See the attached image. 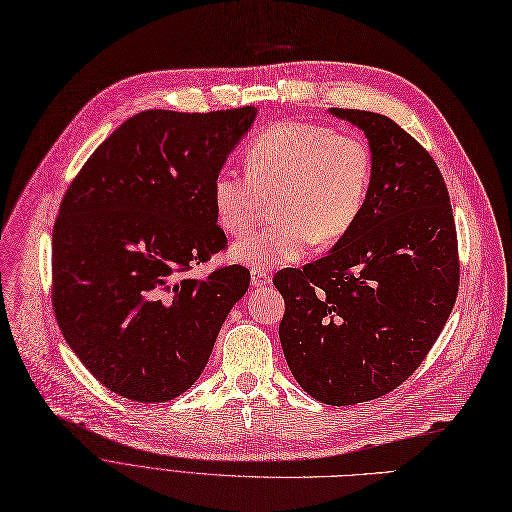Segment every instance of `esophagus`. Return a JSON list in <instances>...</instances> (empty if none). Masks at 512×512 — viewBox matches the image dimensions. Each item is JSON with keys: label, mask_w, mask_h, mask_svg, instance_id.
<instances>
[{"label": "esophagus", "mask_w": 512, "mask_h": 512, "mask_svg": "<svg viewBox=\"0 0 512 512\" xmlns=\"http://www.w3.org/2000/svg\"><path fill=\"white\" fill-rule=\"evenodd\" d=\"M250 281H252L254 287H266V285L271 283V275L264 273V271H252Z\"/></svg>", "instance_id": "34e87169"}]
</instances>
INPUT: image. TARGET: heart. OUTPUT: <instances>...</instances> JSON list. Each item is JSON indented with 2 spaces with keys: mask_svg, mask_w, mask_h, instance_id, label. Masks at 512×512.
<instances>
[{
  "mask_svg": "<svg viewBox=\"0 0 512 512\" xmlns=\"http://www.w3.org/2000/svg\"><path fill=\"white\" fill-rule=\"evenodd\" d=\"M246 162L248 173L218 170L212 206L218 227L229 237H243L275 202L277 223L231 250V258L252 271L298 262L312 241H342L369 202L373 158L367 141L352 133L285 120L252 141Z\"/></svg>",
  "mask_w": 512,
  "mask_h": 512,
  "instance_id": "1",
  "label": "heart"
}]
</instances>
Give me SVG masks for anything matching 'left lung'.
Here are the masks:
<instances>
[{
    "mask_svg": "<svg viewBox=\"0 0 512 512\" xmlns=\"http://www.w3.org/2000/svg\"><path fill=\"white\" fill-rule=\"evenodd\" d=\"M364 131L373 158L356 227L273 283L285 300L287 367L314 400L352 406L392 392L440 337L458 294V241L440 168L392 118L331 108Z\"/></svg>",
    "mask_w": 512,
    "mask_h": 512,
    "instance_id": "1",
    "label": "left lung"
}]
</instances>
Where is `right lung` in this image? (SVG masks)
<instances>
[{"instance_id":"obj_1","label":"right lung","mask_w":512,"mask_h":512,"mask_svg":"<svg viewBox=\"0 0 512 512\" xmlns=\"http://www.w3.org/2000/svg\"><path fill=\"white\" fill-rule=\"evenodd\" d=\"M254 106L145 110L120 125L62 198L52 302L62 335L110 392L156 404L202 375L227 314L250 287L239 264L187 273L227 246L212 181Z\"/></svg>"}]
</instances>
